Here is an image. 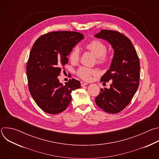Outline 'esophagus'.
<instances>
[{
	"label": "esophagus",
	"mask_w": 159,
	"mask_h": 159,
	"mask_svg": "<svg viewBox=\"0 0 159 159\" xmlns=\"http://www.w3.org/2000/svg\"><path fill=\"white\" fill-rule=\"evenodd\" d=\"M80 84H81V86H84V85H87V83H86V82H82V81H81V82H80Z\"/></svg>",
	"instance_id": "obj_1"
}]
</instances>
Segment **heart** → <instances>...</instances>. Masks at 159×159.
Instances as JSON below:
<instances>
[{
	"label": "heart",
	"instance_id": "heart-1",
	"mask_svg": "<svg viewBox=\"0 0 159 159\" xmlns=\"http://www.w3.org/2000/svg\"><path fill=\"white\" fill-rule=\"evenodd\" d=\"M85 48L97 57L98 63H103L107 60L108 57L106 53L107 51V47L103 42L99 40H93L86 44ZM79 49L77 48H74L69 55L70 60L72 63H75L79 60ZM96 74L97 72L96 70L89 69V68L85 66L80 67L77 70L78 76L86 80H90L92 75H96Z\"/></svg>",
	"mask_w": 159,
	"mask_h": 159
}]
</instances>
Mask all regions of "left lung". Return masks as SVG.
<instances>
[{
	"label": "left lung",
	"mask_w": 159,
	"mask_h": 159,
	"mask_svg": "<svg viewBox=\"0 0 159 159\" xmlns=\"http://www.w3.org/2000/svg\"><path fill=\"white\" fill-rule=\"evenodd\" d=\"M94 37L107 41L114 50L109 69L101 82L112 81L110 88L101 89L95 99L98 107L111 114L124 109L130 102L139 86L140 61L131 41L121 33L102 30Z\"/></svg>",
	"instance_id": "1"
}]
</instances>
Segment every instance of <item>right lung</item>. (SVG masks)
<instances>
[{"label":"right lung","instance_id":"obj_1","mask_svg":"<svg viewBox=\"0 0 159 159\" xmlns=\"http://www.w3.org/2000/svg\"><path fill=\"white\" fill-rule=\"evenodd\" d=\"M84 38L78 32L55 31L40 36L31 50L26 74L30 94L45 112L57 115L65 111L72 100L73 90L80 82L70 79L65 85L58 79L66 57L75 45Z\"/></svg>","mask_w":159,"mask_h":159}]
</instances>
